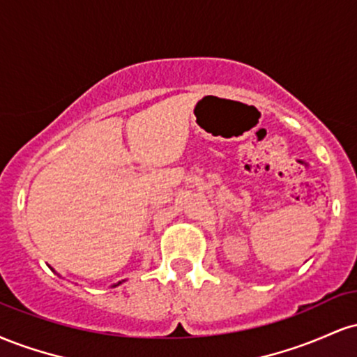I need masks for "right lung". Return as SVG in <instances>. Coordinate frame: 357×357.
<instances>
[{
    "mask_svg": "<svg viewBox=\"0 0 357 357\" xmlns=\"http://www.w3.org/2000/svg\"><path fill=\"white\" fill-rule=\"evenodd\" d=\"M119 284H122V282H119ZM119 284H116V285H112V287H117V285H119Z\"/></svg>",
    "mask_w": 357,
    "mask_h": 357,
    "instance_id": "1",
    "label": "right lung"
}]
</instances>
